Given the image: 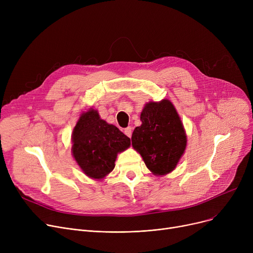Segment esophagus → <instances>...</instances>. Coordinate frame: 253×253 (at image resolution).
<instances>
[{"label":"esophagus","mask_w":253,"mask_h":253,"mask_svg":"<svg viewBox=\"0 0 253 253\" xmlns=\"http://www.w3.org/2000/svg\"><path fill=\"white\" fill-rule=\"evenodd\" d=\"M124 133L128 136V137H131V135H132V128L129 126V127H127V128H125V130H124Z\"/></svg>","instance_id":"obj_1"}]
</instances>
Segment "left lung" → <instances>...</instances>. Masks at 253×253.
Masks as SVG:
<instances>
[{
  "mask_svg": "<svg viewBox=\"0 0 253 253\" xmlns=\"http://www.w3.org/2000/svg\"><path fill=\"white\" fill-rule=\"evenodd\" d=\"M140 120L142 124L132 133V147L154 174L169 173L176 167L187 145V136L175 108L167 99L149 102L141 112Z\"/></svg>",
  "mask_w": 253,
  "mask_h": 253,
  "instance_id": "left-lung-1",
  "label": "left lung"
}]
</instances>
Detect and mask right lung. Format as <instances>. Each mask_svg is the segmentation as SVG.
<instances>
[{"instance_id": "add662e5", "label": "right lung", "mask_w": 253, "mask_h": 253, "mask_svg": "<svg viewBox=\"0 0 253 253\" xmlns=\"http://www.w3.org/2000/svg\"><path fill=\"white\" fill-rule=\"evenodd\" d=\"M130 145V138L90 110L80 117L73 131V155L89 177L100 179L115 168L117 154Z\"/></svg>"}]
</instances>
